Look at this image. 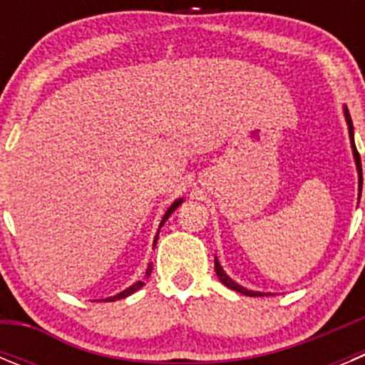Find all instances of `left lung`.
<instances>
[{
    "instance_id": "obj_1",
    "label": "left lung",
    "mask_w": 365,
    "mask_h": 365,
    "mask_svg": "<svg viewBox=\"0 0 365 365\" xmlns=\"http://www.w3.org/2000/svg\"><path fill=\"white\" fill-rule=\"evenodd\" d=\"M344 115H346V122L347 125H349V138H351V148H353V157H354V163H356V170H359V201H360V193H362V163H360V155L359 151H356V146H354V133H353V120H351V115H349V109L344 108ZM215 274H217L219 282L222 283V285H227L228 289H232V291H237L241 292V294L245 296H263L265 292H257V291H248V289H245V287H241L240 283H235L234 279L228 278L227 272L222 270V267L219 265L217 257H215Z\"/></svg>"
}]
</instances>
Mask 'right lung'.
I'll return each instance as SVG.
<instances>
[{
  "label": "right lung",
  "mask_w": 365,
  "mask_h": 365,
  "mask_svg": "<svg viewBox=\"0 0 365 365\" xmlns=\"http://www.w3.org/2000/svg\"><path fill=\"white\" fill-rule=\"evenodd\" d=\"M185 201V199H177L175 202H173L172 206H170V208H168L166 210V214H164V217H163V221H160V227H163L164 222H166V219L170 217V215L173 214V210H177V206L180 205V202ZM159 227V228H160ZM157 240H159V232H157V235H155V241H153V245H157ZM151 274V265L148 267V270H146V278L148 276H150ZM144 285V282H137V283H133V285L131 287H128V289H125V291H122L120 294H117V296H111V298H106V302H115V299H122V298H128V296L130 294H133V292H137L138 289H140V287Z\"/></svg>",
  "instance_id": "right-lung-1"
}]
</instances>
